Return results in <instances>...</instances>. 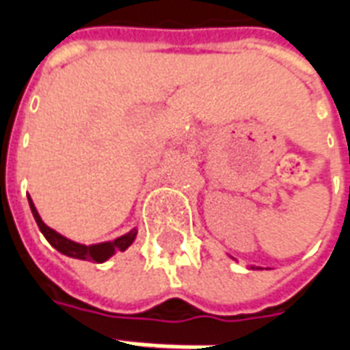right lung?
<instances>
[{
    "label": "right lung",
    "instance_id": "right-lung-1",
    "mask_svg": "<svg viewBox=\"0 0 350 350\" xmlns=\"http://www.w3.org/2000/svg\"><path fill=\"white\" fill-rule=\"evenodd\" d=\"M27 200H29L31 213H33L35 221H37V225L41 228V232L44 234V238L49 240V243L52 247H56L59 253H64L67 257L80 258V260H93V262H105V260H108V258L114 255L116 251L127 250L131 243L135 242V238H137V228H133L127 234L116 238L114 242H103L95 243V245H84V243L72 242L69 238H65V236H62L59 232H56L54 228H50L49 225H44L41 219V215L37 212V208H35L33 200H31V198H27Z\"/></svg>",
    "mask_w": 350,
    "mask_h": 350
}]
</instances>
